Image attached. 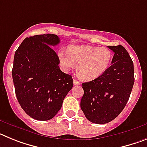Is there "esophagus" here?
<instances>
[{
  "instance_id": "1",
  "label": "esophagus",
  "mask_w": 147,
  "mask_h": 147,
  "mask_svg": "<svg viewBox=\"0 0 147 147\" xmlns=\"http://www.w3.org/2000/svg\"><path fill=\"white\" fill-rule=\"evenodd\" d=\"M74 85H80V82L79 81H78V80H74Z\"/></svg>"
}]
</instances>
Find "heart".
I'll return each instance as SVG.
<instances>
[{"label": "heart", "mask_w": 147, "mask_h": 147, "mask_svg": "<svg viewBox=\"0 0 147 147\" xmlns=\"http://www.w3.org/2000/svg\"><path fill=\"white\" fill-rule=\"evenodd\" d=\"M57 56L63 69L68 71L77 65L78 76L86 81L102 76L110 67L113 58L112 52L107 48L84 45H70L67 52L60 49Z\"/></svg>", "instance_id": "b5f03b06"}]
</instances>
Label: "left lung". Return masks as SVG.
Returning a JSON list of instances; mask_svg holds the SVG:
<instances>
[{
	"instance_id": "left-lung-1",
	"label": "left lung",
	"mask_w": 147,
	"mask_h": 147,
	"mask_svg": "<svg viewBox=\"0 0 147 147\" xmlns=\"http://www.w3.org/2000/svg\"><path fill=\"white\" fill-rule=\"evenodd\" d=\"M114 52L112 65L102 76L82 83L80 107L95 124H107L117 117L127 105L134 85V67L122 45L108 46Z\"/></svg>"
}]
</instances>
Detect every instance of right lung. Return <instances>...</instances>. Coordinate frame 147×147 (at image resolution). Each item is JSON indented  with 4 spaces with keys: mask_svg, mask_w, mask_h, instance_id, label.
Returning a JSON list of instances; mask_svg holds the SVG:
<instances>
[{
    "mask_svg": "<svg viewBox=\"0 0 147 147\" xmlns=\"http://www.w3.org/2000/svg\"><path fill=\"white\" fill-rule=\"evenodd\" d=\"M59 42L56 34L34 35L15 51L11 71L15 94L26 113L36 120L54 118L73 88L72 76L59 69L51 48Z\"/></svg>",
    "mask_w": 147,
    "mask_h": 147,
    "instance_id": "right-lung-1",
    "label": "right lung"
}]
</instances>
